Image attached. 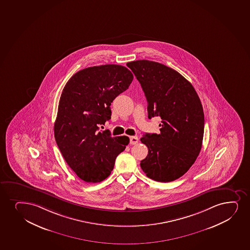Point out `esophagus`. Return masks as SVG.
<instances>
[{"label":"esophagus","mask_w":250,"mask_h":250,"mask_svg":"<svg viewBox=\"0 0 250 250\" xmlns=\"http://www.w3.org/2000/svg\"><path fill=\"white\" fill-rule=\"evenodd\" d=\"M139 138L137 136H131L129 138V143L130 145H136L138 143Z\"/></svg>","instance_id":"34e87169"}]
</instances>
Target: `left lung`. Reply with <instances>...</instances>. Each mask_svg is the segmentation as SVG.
<instances>
[{
	"instance_id": "obj_1",
	"label": "left lung",
	"mask_w": 250,
	"mask_h": 250,
	"mask_svg": "<svg viewBox=\"0 0 250 250\" xmlns=\"http://www.w3.org/2000/svg\"><path fill=\"white\" fill-rule=\"evenodd\" d=\"M146 98L148 118L160 116V131L141 142L148 155L141 167L150 179L169 182L188 171L199 155L204 133L203 105L191 83L166 65L149 60L127 63Z\"/></svg>"
}]
</instances>
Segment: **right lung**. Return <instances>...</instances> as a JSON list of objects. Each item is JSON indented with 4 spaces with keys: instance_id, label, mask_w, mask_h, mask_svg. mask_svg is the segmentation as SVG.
<instances>
[{
    "instance_id": "right-lung-1",
    "label": "right lung",
    "mask_w": 250,
    "mask_h": 250,
    "mask_svg": "<svg viewBox=\"0 0 250 250\" xmlns=\"http://www.w3.org/2000/svg\"><path fill=\"white\" fill-rule=\"evenodd\" d=\"M133 78L121 65H100L77 72L62 89L54 137L69 167L84 182L108 177L129 144L125 135L113 137L109 130L99 129L110 120L113 100L129 88Z\"/></svg>"
}]
</instances>
